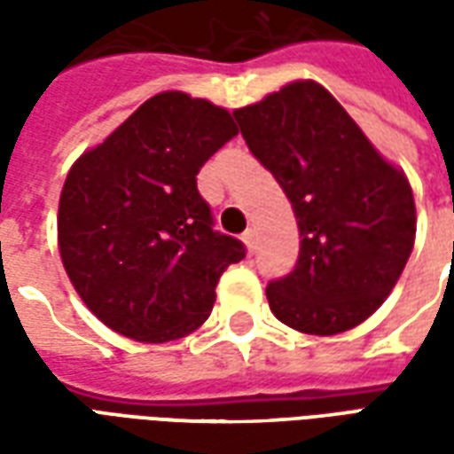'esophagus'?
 <instances>
[{
    "label": "esophagus",
    "mask_w": 454,
    "mask_h": 454,
    "mask_svg": "<svg viewBox=\"0 0 454 454\" xmlns=\"http://www.w3.org/2000/svg\"><path fill=\"white\" fill-rule=\"evenodd\" d=\"M243 243H246L247 253H255V228H247L243 233Z\"/></svg>",
    "instance_id": "esophagus-1"
}]
</instances>
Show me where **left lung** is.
Returning a JSON list of instances; mask_svg holds the SVG:
<instances>
[{
	"label": "left lung",
	"mask_w": 454,
	"mask_h": 454,
	"mask_svg": "<svg viewBox=\"0 0 454 454\" xmlns=\"http://www.w3.org/2000/svg\"><path fill=\"white\" fill-rule=\"evenodd\" d=\"M233 116L299 226L294 272L267 286L272 314L306 335L367 321L396 286L416 240L406 172L314 80H294Z\"/></svg>",
	"instance_id": "left-lung-1"
}]
</instances>
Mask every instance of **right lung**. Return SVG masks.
I'll list each match as a JSON object with an SVG mask.
<instances>
[{"label":"right lung","mask_w":454,"mask_h":454,"mask_svg":"<svg viewBox=\"0 0 454 454\" xmlns=\"http://www.w3.org/2000/svg\"><path fill=\"white\" fill-rule=\"evenodd\" d=\"M238 126L187 92L150 97L84 150L58 204V250L74 292L104 325L138 342L194 333L228 265L246 257L211 228L201 165Z\"/></svg>","instance_id":"add662e5"}]
</instances>
